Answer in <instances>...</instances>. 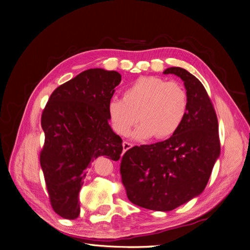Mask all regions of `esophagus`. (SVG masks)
Instances as JSON below:
<instances>
[{
	"mask_svg": "<svg viewBox=\"0 0 250 250\" xmlns=\"http://www.w3.org/2000/svg\"><path fill=\"white\" fill-rule=\"evenodd\" d=\"M122 146H124V151H126L129 150L132 147V145H131L130 142H126V141H124V143H122Z\"/></svg>",
	"mask_w": 250,
	"mask_h": 250,
	"instance_id": "esophagus-1",
	"label": "esophagus"
}]
</instances>
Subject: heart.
<instances>
[{
	"mask_svg": "<svg viewBox=\"0 0 250 250\" xmlns=\"http://www.w3.org/2000/svg\"><path fill=\"white\" fill-rule=\"evenodd\" d=\"M188 94L183 84L158 76H141L125 88L121 98L108 104L113 130L128 135L139 122L134 137L164 140L181 128L188 112Z\"/></svg>",
	"mask_w": 250,
	"mask_h": 250,
	"instance_id": "heart-1",
	"label": "heart"
}]
</instances>
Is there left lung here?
<instances>
[{
	"label": "left lung",
	"instance_id": "8db88e82",
	"mask_svg": "<svg viewBox=\"0 0 250 250\" xmlns=\"http://www.w3.org/2000/svg\"><path fill=\"white\" fill-rule=\"evenodd\" d=\"M163 74H174L184 82L189 100L188 116L171 138L126 151L120 174L131 203L167 211L204 191L221 153V142L216 112L203 83L181 67H171Z\"/></svg>",
	"mask_w": 250,
	"mask_h": 250
}]
</instances>
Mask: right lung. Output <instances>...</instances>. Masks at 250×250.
Masks as SVG:
<instances>
[{
    "instance_id": "right-lung-1",
    "label": "right lung",
    "mask_w": 250,
    "mask_h": 250,
    "mask_svg": "<svg viewBox=\"0 0 250 250\" xmlns=\"http://www.w3.org/2000/svg\"><path fill=\"white\" fill-rule=\"evenodd\" d=\"M120 82L115 70H84L57 87L45 105L40 162L50 205L59 216H79L78 194L95 159L120 158L122 139L108 122V104Z\"/></svg>"
}]
</instances>
